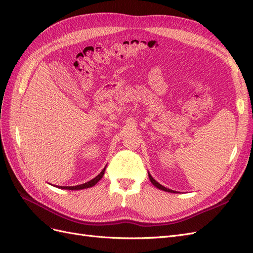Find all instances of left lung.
Masks as SVG:
<instances>
[{"label": "left lung", "mask_w": 253, "mask_h": 253, "mask_svg": "<svg viewBox=\"0 0 253 253\" xmlns=\"http://www.w3.org/2000/svg\"><path fill=\"white\" fill-rule=\"evenodd\" d=\"M148 174H149V178H150V180H151V182L153 183V185H154L156 188H158V189H160V190H163V191H166V192H170V193H177L176 192V191H173V190H171V189H168V188H166V187H164V186H162L160 185L159 182H157L154 178L152 177L151 176V174L148 172Z\"/></svg>", "instance_id": "1"}]
</instances>
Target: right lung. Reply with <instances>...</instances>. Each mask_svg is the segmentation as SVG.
Segmentation results:
<instances>
[{
  "label": "right lung",
  "mask_w": 253,
  "mask_h": 253,
  "mask_svg": "<svg viewBox=\"0 0 253 253\" xmlns=\"http://www.w3.org/2000/svg\"><path fill=\"white\" fill-rule=\"evenodd\" d=\"M105 168H106V166H105ZM105 168L104 169L100 172V174H98L95 178H93L91 180H89V181H87V182H85V183H82V185H79V186H72V187H62V186H56V187H58V188H60V189H65V190H82V189H86V188H90V187H93V186H95L96 183L100 180L101 178H102V176H103V174H104V171H105Z\"/></svg>",
  "instance_id": "add662e5"
}]
</instances>
